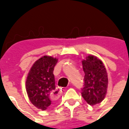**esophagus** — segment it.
Segmentation results:
<instances>
[{"label": "esophagus", "instance_id": "obj_1", "mask_svg": "<svg viewBox=\"0 0 129 129\" xmlns=\"http://www.w3.org/2000/svg\"><path fill=\"white\" fill-rule=\"evenodd\" d=\"M61 90L58 89L56 90H54L52 93H51L52 94V97L53 98V99H58L60 96V93H61Z\"/></svg>", "mask_w": 129, "mask_h": 129}]
</instances>
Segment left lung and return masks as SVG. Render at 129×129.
Instances as JSON below:
<instances>
[{
    "label": "left lung",
    "mask_w": 129,
    "mask_h": 129,
    "mask_svg": "<svg viewBox=\"0 0 129 129\" xmlns=\"http://www.w3.org/2000/svg\"><path fill=\"white\" fill-rule=\"evenodd\" d=\"M85 73L84 87L81 95L84 100L91 106L102 102L108 88V75L102 61L92 55L82 61Z\"/></svg>",
    "instance_id": "obj_1"
}]
</instances>
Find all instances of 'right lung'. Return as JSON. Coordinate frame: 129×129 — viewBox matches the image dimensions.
I'll return each mask as SVG.
<instances>
[{
    "mask_svg": "<svg viewBox=\"0 0 129 129\" xmlns=\"http://www.w3.org/2000/svg\"><path fill=\"white\" fill-rule=\"evenodd\" d=\"M57 61L52 56H42L35 61L27 77L26 90L29 100L43 111L53 104L51 93L56 90L53 71Z\"/></svg>",
    "mask_w": 129,
    "mask_h": 129,
    "instance_id": "add662e5",
    "label": "right lung"
}]
</instances>
